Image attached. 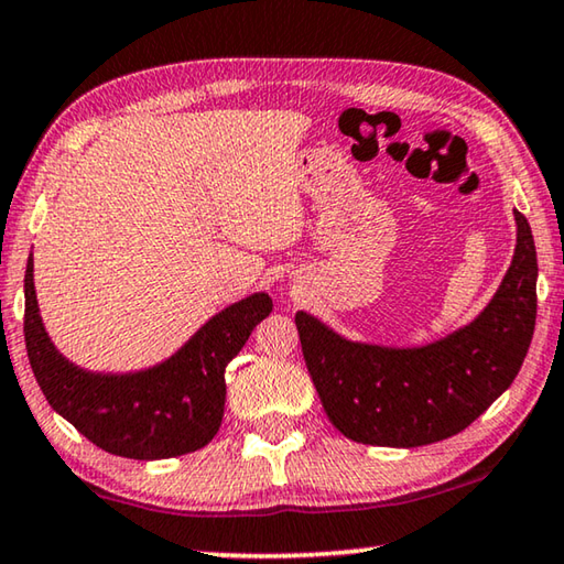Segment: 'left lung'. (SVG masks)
Here are the masks:
<instances>
[{"label":"left lung","instance_id":"8db88e82","mask_svg":"<svg viewBox=\"0 0 564 564\" xmlns=\"http://www.w3.org/2000/svg\"><path fill=\"white\" fill-rule=\"evenodd\" d=\"M518 246L498 293L465 328L420 348L338 336L295 313L305 366L323 410L362 445L417 447L465 431L518 376L538 316V253L528 218L514 212Z\"/></svg>","mask_w":564,"mask_h":564}]
</instances>
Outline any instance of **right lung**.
Listing matches in <instances>:
<instances>
[{
    "label": "right lung",
    "mask_w": 564,
    "mask_h": 564,
    "mask_svg": "<svg viewBox=\"0 0 564 564\" xmlns=\"http://www.w3.org/2000/svg\"><path fill=\"white\" fill-rule=\"evenodd\" d=\"M269 293L228 305L169 360L137 373H89L54 348L34 293V261L24 273V340L44 398L84 437L111 455L161 460L214 441L224 420L226 366L269 316Z\"/></svg>",
    "instance_id": "right-lung-1"
}]
</instances>
